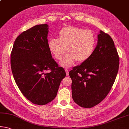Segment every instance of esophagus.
<instances>
[{
  "label": "esophagus",
  "instance_id": "obj_1",
  "mask_svg": "<svg viewBox=\"0 0 129 129\" xmlns=\"http://www.w3.org/2000/svg\"><path fill=\"white\" fill-rule=\"evenodd\" d=\"M65 72H66L67 76H68L69 75V71L67 69H65Z\"/></svg>",
  "mask_w": 129,
  "mask_h": 129
}]
</instances>
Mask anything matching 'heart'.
Returning a JSON list of instances; mask_svg holds the SVG:
<instances>
[{
  "label": "heart",
  "mask_w": 129,
  "mask_h": 129,
  "mask_svg": "<svg viewBox=\"0 0 129 129\" xmlns=\"http://www.w3.org/2000/svg\"><path fill=\"white\" fill-rule=\"evenodd\" d=\"M58 36V40L50 38L48 41V47L58 60H61L67 50L68 51V53L60 63L62 67L72 66L76 61L78 62H84L92 55L96 38L91 30L69 26L60 30Z\"/></svg>",
  "instance_id": "heart-1"
}]
</instances>
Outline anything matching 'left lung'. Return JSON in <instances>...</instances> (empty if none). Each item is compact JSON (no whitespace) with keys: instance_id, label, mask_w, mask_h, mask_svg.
I'll use <instances>...</instances> for the list:
<instances>
[{"instance_id":"obj_1","label":"left lung","mask_w":129,"mask_h":129,"mask_svg":"<svg viewBox=\"0 0 129 129\" xmlns=\"http://www.w3.org/2000/svg\"><path fill=\"white\" fill-rule=\"evenodd\" d=\"M119 64L113 40L101 30L92 55L69 72L75 103L84 108H91L101 103L114 84Z\"/></svg>"}]
</instances>
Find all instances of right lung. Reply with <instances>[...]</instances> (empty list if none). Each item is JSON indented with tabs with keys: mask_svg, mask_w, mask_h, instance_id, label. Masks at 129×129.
<instances>
[{
	"mask_svg": "<svg viewBox=\"0 0 129 129\" xmlns=\"http://www.w3.org/2000/svg\"><path fill=\"white\" fill-rule=\"evenodd\" d=\"M48 28L47 24H38L22 33L11 53V70L17 86L28 101L38 105H46L56 98L66 76L49 50Z\"/></svg>",
	"mask_w": 129,
	"mask_h": 129,
	"instance_id": "1",
	"label": "right lung"
}]
</instances>
